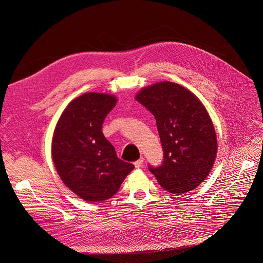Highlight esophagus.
<instances>
[{
  "mask_svg": "<svg viewBox=\"0 0 263 263\" xmlns=\"http://www.w3.org/2000/svg\"><path fill=\"white\" fill-rule=\"evenodd\" d=\"M143 161H144V158H143V157H140L138 160H136V161L134 162L135 167H136V168H139V167L143 164Z\"/></svg>",
  "mask_w": 263,
  "mask_h": 263,
  "instance_id": "obj_1",
  "label": "esophagus"
}]
</instances>
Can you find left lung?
<instances>
[{
  "instance_id": "obj_1",
  "label": "left lung",
  "mask_w": 263,
  "mask_h": 263,
  "mask_svg": "<svg viewBox=\"0 0 263 263\" xmlns=\"http://www.w3.org/2000/svg\"><path fill=\"white\" fill-rule=\"evenodd\" d=\"M136 101L155 118L163 150L162 163L148 165L149 172L172 194L196 189L217 154L215 129L204 105L189 89L170 82L143 88Z\"/></svg>"
}]
</instances>
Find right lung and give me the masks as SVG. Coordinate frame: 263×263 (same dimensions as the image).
Listing matches in <instances>:
<instances>
[{
	"label": "right lung",
	"mask_w": 263,
	"mask_h": 263,
	"mask_svg": "<svg viewBox=\"0 0 263 263\" xmlns=\"http://www.w3.org/2000/svg\"><path fill=\"white\" fill-rule=\"evenodd\" d=\"M115 97L88 92L71 101L60 116L52 140V158L64 184L87 202L117 194L134 165L120 159L102 132Z\"/></svg>",
	"instance_id": "right-lung-1"
}]
</instances>
